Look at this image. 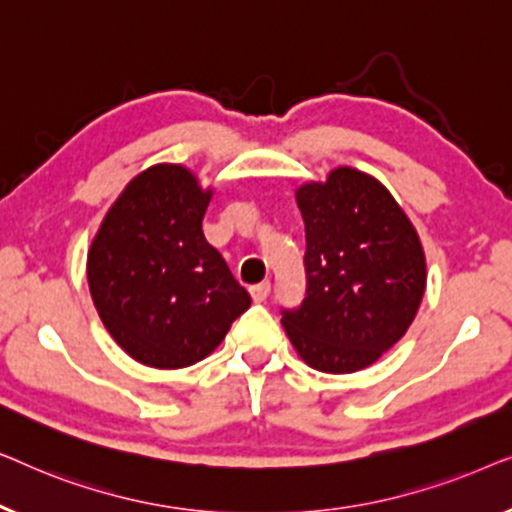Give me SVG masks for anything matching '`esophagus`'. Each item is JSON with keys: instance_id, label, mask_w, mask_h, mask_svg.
I'll return each mask as SVG.
<instances>
[{"instance_id": "obj_1", "label": "esophagus", "mask_w": 512, "mask_h": 512, "mask_svg": "<svg viewBox=\"0 0 512 512\" xmlns=\"http://www.w3.org/2000/svg\"><path fill=\"white\" fill-rule=\"evenodd\" d=\"M251 298H254V303H263L265 298L270 296V282H261V284H254L249 289Z\"/></svg>"}]
</instances>
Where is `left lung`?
<instances>
[{
    "instance_id": "8db88e82",
    "label": "left lung",
    "mask_w": 512,
    "mask_h": 512,
    "mask_svg": "<svg viewBox=\"0 0 512 512\" xmlns=\"http://www.w3.org/2000/svg\"><path fill=\"white\" fill-rule=\"evenodd\" d=\"M305 221L307 293L282 324L314 370L345 375L380 359L408 331L426 289V256L387 188L354 167L296 188Z\"/></svg>"
}]
</instances>
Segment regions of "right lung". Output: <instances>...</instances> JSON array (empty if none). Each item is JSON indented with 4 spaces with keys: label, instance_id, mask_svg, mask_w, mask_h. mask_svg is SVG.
Listing matches in <instances>:
<instances>
[{
    "label": "right lung",
    "instance_id": "1",
    "mask_svg": "<svg viewBox=\"0 0 512 512\" xmlns=\"http://www.w3.org/2000/svg\"><path fill=\"white\" fill-rule=\"evenodd\" d=\"M212 186L184 165L139 172L88 249L95 310L118 347L151 368H186L214 352L251 305L202 233Z\"/></svg>",
    "mask_w": 512,
    "mask_h": 512
}]
</instances>
